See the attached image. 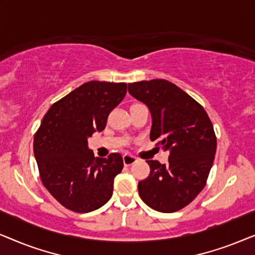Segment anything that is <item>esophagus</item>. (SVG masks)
<instances>
[{"mask_svg": "<svg viewBox=\"0 0 255 255\" xmlns=\"http://www.w3.org/2000/svg\"><path fill=\"white\" fill-rule=\"evenodd\" d=\"M123 161H124L125 166H131V165H133L135 161H137V158L131 154H128L127 153V154L123 155Z\"/></svg>", "mask_w": 255, "mask_h": 255, "instance_id": "1", "label": "esophagus"}]
</instances>
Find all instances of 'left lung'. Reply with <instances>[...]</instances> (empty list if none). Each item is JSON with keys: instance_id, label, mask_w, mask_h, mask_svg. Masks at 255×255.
<instances>
[{"instance_id": "1", "label": "left lung", "mask_w": 255, "mask_h": 255, "mask_svg": "<svg viewBox=\"0 0 255 255\" xmlns=\"http://www.w3.org/2000/svg\"><path fill=\"white\" fill-rule=\"evenodd\" d=\"M128 93L147 106L149 139L168 151V163L146 160L151 172L138 183L141 200L160 212H175L203 189L216 154L214 127L203 107L162 79L128 83Z\"/></svg>"}]
</instances>
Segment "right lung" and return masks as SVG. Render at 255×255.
<instances>
[{
    "label": "right lung",
    "mask_w": 255,
    "mask_h": 255,
    "mask_svg": "<svg viewBox=\"0 0 255 255\" xmlns=\"http://www.w3.org/2000/svg\"><path fill=\"white\" fill-rule=\"evenodd\" d=\"M127 83L89 81L52 104L34 134L33 153L44 187L61 205L90 212L113 196L114 179L123 169L120 153L95 158L88 139L107 125L124 99Z\"/></svg>",
    "instance_id": "1"
}]
</instances>
